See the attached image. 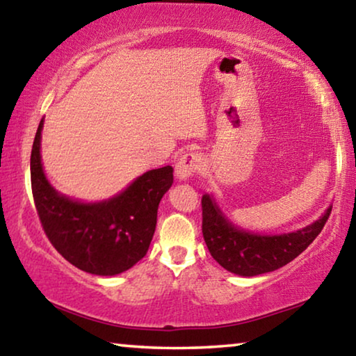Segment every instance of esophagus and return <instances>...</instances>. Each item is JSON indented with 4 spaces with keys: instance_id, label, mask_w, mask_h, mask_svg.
<instances>
[{
    "instance_id": "obj_1",
    "label": "esophagus",
    "mask_w": 356,
    "mask_h": 356,
    "mask_svg": "<svg viewBox=\"0 0 356 356\" xmlns=\"http://www.w3.org/2000/svg\"><path fill=\"white\" fill-rule=\"evenodd\" d=\"M204 160L198 152H187L179 158L176 164V176L179 180H187L195 172L203 171Z\"/></svg>"
}]
</instances>
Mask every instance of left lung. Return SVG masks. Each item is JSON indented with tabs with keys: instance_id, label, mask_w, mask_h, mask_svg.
Returning a JSON list of instances; mask_svg holds the SVG:
<instances>
[{
	"instance_id": "8db88e82",
	"label": "left lung",
	"mask_w": 356,
	"mask_h": 356,
	"mask_svg": "<svg viewBox=\"0 0 356 356\" xmlns=\"http://www.w3.org/2000/svg\"><path fill=\"white\" fill-rule=\"evenodd\" d=\"M203 209V236L211 256L225 270L241 277H256L273 272L304 252L310 243L320 235L331 208L305 229L283 233V235H256L232 225L216 201L209 195L201 200Z\"/></svg>"
}]
</instances>
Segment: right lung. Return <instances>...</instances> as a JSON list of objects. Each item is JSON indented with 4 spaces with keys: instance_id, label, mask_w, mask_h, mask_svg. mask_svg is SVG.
I'll list each match as a JSON object with an SVG mask.
<instances>
[{
    "instance_id": "add662e5",
    "label": "right lung",
    "mask_w": 356,
    "mask_h": 356,
    "mask_svg": "<svg viewBox=\"0 0 356 356\" xmlns=\"http://www.w3.org/2000/svg\"><path fill=\"white\" fill-rule=\"evenodd\" d=\"M42 120L30 158L31 193L42 230L63 259L83 272L111 277L145 256L155 233L158 204L171 188L174 169H152L124 192L100 203H79L57 193L42 171Z\"/></svg>"
}]
</instances>
